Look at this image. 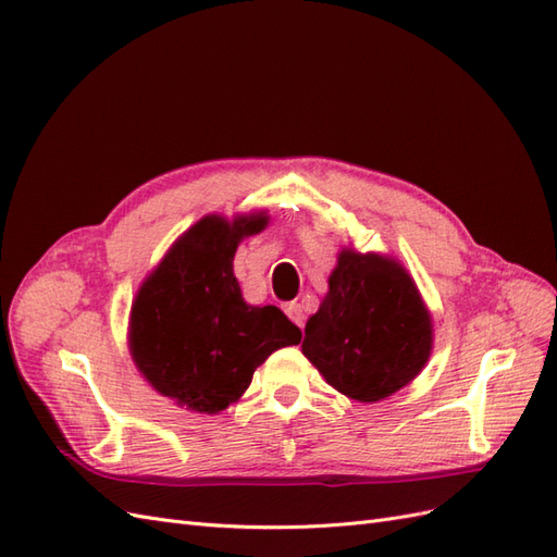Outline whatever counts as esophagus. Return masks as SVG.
Returning a JSON list of instances; mask_svg holds the SVG:
<instances>
[{
  "label": "esophagus",
  "mask_w": 557,
  "mask_h": 557,
  "mask_svg": "<svg viewBox=\"0 0 557 557\" xmlns=\"http://www.w3.org/2000/svg\"><path fill=\"white\" fill-rule=\"evenodd\" d=\"M283 311H285V315H288L295 325H299V327H305V309H301V305L299 301H288V305L283 307Z\"/></svg>",
  "instance_id": "obj_1"
}]
</instances>
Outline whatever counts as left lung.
I'll return each mask as SVG.
<instances>
[{"label": "left lung", "mask_w": 557, "mask_h": 557, "mask_svg": "<svg viewBox=\"0 0 557 557\" xmlns=\"http://www.w3.org/2000/svg\"><path fill=\"white\" fill-rule=\"evenodd\" d=\"M327 285L305 327L309 362L358 401L385 399L411 383L432 352V318L407 269L344 248Z\"/></svg>", "instance_id": "8db88e82"}]
</instances>
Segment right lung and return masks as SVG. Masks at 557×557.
<instances>
[{
  "label": "right lung",
  "mask_w": 557,
  "mask_h": 557,
  "mask_svg": "<svg viewBox=\"0 0 557 557\" xmlns=\"http://www.w3.org/2000/svg\"><path fill=\"white\" fill-rule=\"evenodd\" d=\"M267 213L227 221L207 215L170 248L141 283L129 315V350L144 379L199 413L237 401L252 372L301 332L276 307H250L232 260L244 237L267 227Z\"/></svg>",
  "instance_id": "add662e5"
}]
</instances>
